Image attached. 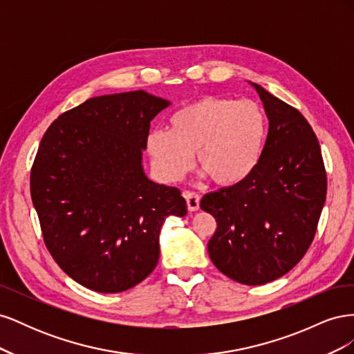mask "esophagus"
Returning a JSON list of instances; mask_svg holds the SVG:
<instances>
[{
    "mask_svg": "<svg viewBox=\"0 0 354 354\" xmlns=\"http://www.w3.org/2000/svg\"><path fill=\"white\" fill-rule=\"evenodd\" d=\"M185 199H186V203H187V208L189 211H198L199 209V203H201V196L198 194H195V192H190V190H186L183 194Z\"/></svg>",
    "mask_w": 354,
    "mask_h": 354,
    "instance_id": "34e87169",
    "label": "esophagus"
}]
</instances>
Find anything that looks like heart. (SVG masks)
Returning a JSON list of instances; mask_svg holds the SVG:
<instances>
[{
  "label": "heart",
  "mask_w": 354,
  "mask_h": 354,
  "mask_svg": "<svg viewBox=\"0 0 354 354\" xmlns=\"http://www.w3.org/2000/svg\"><path fill=\"white\" fill-rule=\"evenodd\" d=\"M266 116L255 102L203 97L176 111L167 130L147 134L146 151L156 176L174 183L194 165L214 183L233 186L259 165L266 143Z\"/></svg>",
  "instance_id": "1"
}]
</instances>
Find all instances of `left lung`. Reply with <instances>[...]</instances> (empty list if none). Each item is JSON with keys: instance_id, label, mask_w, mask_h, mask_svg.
<instances>
[{"instance_id": "left-lung-1", "label": "left lung", "mask_w": 354, "mask_h": 354, "mask_svg": "<svg viewBox=\"0 0 354 354\" xmlns=\"http://www.w3.org/2000/svg\"><path fill=\"white\" fill-rule=\"evenodd\" d=\"M269 133L259 165L241 183L207 194L201 208L217 221L211 261L230 279L264 285L303 259L326 199L322 152L312 127L261 85Z\"/></svg>"}]
</instances>
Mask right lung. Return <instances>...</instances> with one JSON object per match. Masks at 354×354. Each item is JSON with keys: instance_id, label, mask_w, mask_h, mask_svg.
<instances>
[{"instance_id": "1", "label": "right lung", "mask_w": 354, "mask_h": 354, "mask_svg": "<svg viewBox=\"0 0 354 354\" xmlns=\"http://www.w3.org/2000/svg\"><path fill=\"white\" fill-rule=\"evenodd\" d=\"M171 104L143 90L91 97L53 122L30 171L42 238L60 269L103 294L145 281L168 216L185 217L177 187L143 169L153 118Z\"/></svg>"}]
</instances>
